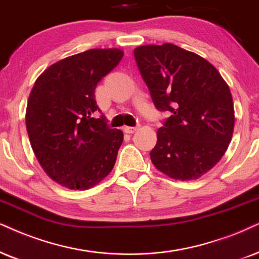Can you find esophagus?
I'll use <instances>...</instances> for the list:
<instances>
[{
	"mask_svg": "<svg viewBox=\"0 0 259 259\" xmlns=\"http://www.w3.org/2000/svg\"><path fill=\"white\" fill-rule=\"evenodd\" d=\"M137 129H139V126H124V133L134 134Z\"/></svg>",
	"mask_w": 259,
	"mask_h": 259,
	"instance_id": "1",
	"label": "esophagus"
}]
</instances>
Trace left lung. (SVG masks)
Wrapping results in <instances>:
<instances>
[{"label":"left lung","instance_id":"left-lung-1","mask_svg":"<svg viewBox=\"0 0 259 259\" xmlns=\"http://www.w3.org/2000/svg\"><path fill=\"white\" fill-rule=\"evenodd\" d=\"M134 56L154 105L171 114L159 127L152 162L173 179L199 178L220 161L232 140L230 87L207 60L175 44L143 45Z\"/></svg>","mask_w":259,"mask_h":259}]
</instances>
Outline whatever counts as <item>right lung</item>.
<instances>
[{
    "mask_svg": "<svg viewBox=\"0 0 259 259\" xmlns=\"http://www.w3.org/2000/svg\"><path fill=\"white\" fill-rule=\"evenodd\" d=\"M123 58L119 49H91L52 64L29 94L26 127L42 169L58 184L87 190L112 171L123 142L96 101V87Z\"/></svg>",
    "mask_w": 259,
    "mask_h": 259,
    "instance_id": "1",
    "label": "right lung"
}]
</instances>
